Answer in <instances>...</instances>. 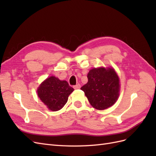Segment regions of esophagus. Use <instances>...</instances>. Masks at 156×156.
Masks as SVG:
<instances>
[{
  "label": "esophagus",
  "mask_w": 156,
  "mask_h": 156,
  "mask_svg": "<svg viewBox=\"0 0 156 156\" xmlns=\"http://www.w3.org/2000/svg\"><path fill=\"white\" fill-rule=\"evenodd\" d=\"M80 88H81V85H80V84H76V85L73 86L74 89H79Z\"/></svg>",
  "instance_id": "34e87169"
}]
</instances>
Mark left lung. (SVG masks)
Returning <instances> with one entry per match:
<instances>
[{
    "label": "left lung",
    "instance_id": "8db88e82",
    "mask_svg": "<svg viewBox=\"0 0 156 156\" xmlns=\"http://www.w3.org/2000/svg\"><path fill=\"white\" fill-rule=\"evenodd\" d=\"M87 78L88 83L81 89L92 107L103 110L115 104L119 96L120 84L114 69H92Z\"/></svg>",
    "mask_w": 156,
    "mask_h": 156
}]
</instances>
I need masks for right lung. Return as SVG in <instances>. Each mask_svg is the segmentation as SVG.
<instances>
[{"instance_id": "1", "label": "right lung", "mask_w": 156, "mask_h": 156, "mask_svg": "<svg viewBox=\"0 0 156 156\" xmlns=\"http://www.w3.org/2000/svg\"><path fill=\"white\" fill-rule=\"evenodd\" d=\"M73 90L67 81L51 76L41 84L37 92L41 101L51 111H56L65 105L69 95Z\"/></svg>"}]
</instances>
